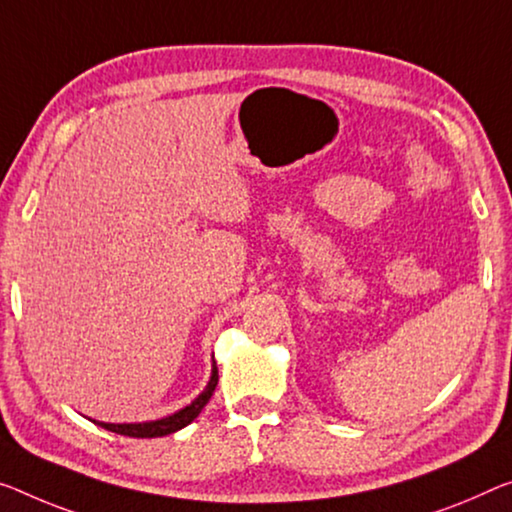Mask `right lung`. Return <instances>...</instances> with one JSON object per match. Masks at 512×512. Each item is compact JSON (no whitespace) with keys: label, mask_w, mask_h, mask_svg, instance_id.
Returning <instances> with one entry per match:
<instances>
[{"label":"right lung","mask_w":512,"mask_h":512,"mask_svg":"<svg viewBox=\"0 0 512 512\" xmlns=\"http://www.w3.org/2000/svg\"><path fill=\"white\" fill-rule=\"evenodd\" d=\"M217 366L215 361H212V373H210V380L206 384V389H203L199 396H196L190 405H185L183 410H178L169 416H162V419H155V421H141V423H105V421H93L96 426L105 428L109 432H116V435H125V437H164V435H171V432H178L180 428L190 426V423L196 419V416L201 414L203 407L208 405V400L212 396V391L217 387Z\"/></svg>","instance_id":"obj_1"}]
</instances>
